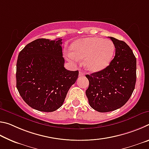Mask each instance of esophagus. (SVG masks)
Listing matches in <instances>:
<instances>
[{"label":"esophagus","instance_id":"1","mask_svg":"<svg viewBox=\"0 0 149 149\" xmlns=\"http://www.w3.org/2000/svg\"><path fill=\"white\" fill-rule=\"evenodd\" d=\"M85 75V74L84 72H82L81 71H79V76H84Z\"/></svg>","mask_w":149,"mask_h":149}]
</instances>
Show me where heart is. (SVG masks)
I'll return each instance as SVG.
<instances>
[{"instance_id": "b5f03b06", "label": "heart", "mask_w": 149, "mask_h": 149, "mask_svg": "<svg viewBox=\"0 0 149 149\" xmlns=\"http://www.w3.org/2000/svg\"><path fill=\"white\" fill-rule=\"evenodd\" d=\"M70 60L76 58L85 59L84 65L88 71L96 73L108 66L114 54L115 47L112 41L99 37H91L77 40L71 45Z\"/></svg>"}]
</instances>
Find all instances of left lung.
<instances>
[{"instance_id":"8db88e82","label":"left lung","mask_w":149,"mask_h":149,"mask_svg":"<svg viewBox=\"0 0 149 149\" xmlns=\"http://www.w3.org/2000/svg\"><path fill=\"white\" fill-rule=\"evenodd\" d=\"M114 45L115 56L102 71L85 76L89 85L86 90L91 107L108 112L123 107L135 89L137 61L132 50L124 41L110 37Z\"/></svg>"}]
</instances>
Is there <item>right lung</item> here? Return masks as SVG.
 <instances>
[{"label": "right lung", "mask_w": 149, "mask_h": 149, "mask_svg": "<svg viewBox=\"0 0 149 149\" xmlns=\"http://www.w3.org/2000/svg\"><path fill=\"white\" fill-rule=\"evenodd\" d=\"M62 38L38 39L27 44L17 57L16 87L30 107L50 112L64 103L79 72L64 68Z\"/></svg>", "instance_id": "right-lung-1"}]
</instances>
